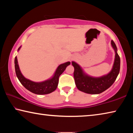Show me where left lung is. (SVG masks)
<instances>
[{
	"label": "left lung",
	"mask_w": 133,
	"mask_h": 133,
	"mask_svg": "<svg viewBox=\"0 0 133 133\" xmlns=\"http://www.w3.org/2000/svg\"><path fill=\"white\" fill-rule=\"evenodd\" d=\"M111 44L115 51V58L112 69L109 73L100 77H93L83 70L82 67L75 62L71 63L75 68L74 78L76 85L80 91L91 94H97L106 90L115 82L120 72V58L117 53L116 44L111 40Z\"/></svg>",
	"instance_id": "obj_1"
}]
</instances>
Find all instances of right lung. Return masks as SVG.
Returning <instances> with one entry per match:
<instances>
[{
    "instance_id": "right-lung-1",
    "label": "right lung",
    "mask_w": 133,
    "mask_h": 133,
    "mask_svg": "<svg viewBox=\"0 0 133 133\" xmlns=\"http://www.w3.org/2000/svg\"><path fill=\"white\" fill-rule=\"evenodd\" d=\"M21 48V46L19 47L18 49V51H19ZM70 64V62H67L64 63L60 64L56 69L52 77L41 82H35L24 77V76L21 73V70H20L16 56L15 58L16 75L17 77L20 81V82L29 91L33 93L40 94V95L48 94L56 90L58 85L59 76L63 73L66 67Z\"/></svg>"
}]
</instances>
